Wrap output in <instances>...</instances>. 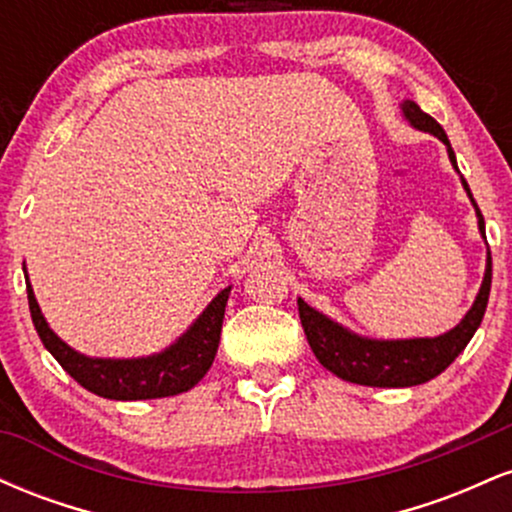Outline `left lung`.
<instances>
[{
	"label": "left lung",
	"instance_id": "left-lung-1",
	"mask_svg": "<svg viewBox=\"0 0 512 512\" xmlns=\"http://www.w3.org/2000/svg\"><path fill=\"white\" fill-rule=\"evenodd\" d=\"M402 113L416 129L436 134V137L448 146V156L452 166L455 163V151L450 149L448 134L443 127L426 115L414 101L402 105ZM464 190L472 199L474 209L479 216V231L484 236V216L474 202L472 192H469L467 182L462 180ZM491 293V252L486 257V274L484 284H481L477 301L472 310L464 315V320L450 332L440 334L436 339H404V342H373V339H361L356 334L346 332L337 322L327 320L325 315L310 308L303 298H298V315H301V325L308 337L310 349L317 361L342 380L356 385L370 387H411L421 385L426 380L436 378L445 368L455 361L457 354H462L464 346L474 337L477 327L481 325V317L486 313V303H489Z\"/></svg>",
	"mask_w": 512,
	"mask_h": 512
}]
</instances>
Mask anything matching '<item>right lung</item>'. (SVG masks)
<instances>
[{"instance_id": "right-lung-1", "label": "right lung", "mask_w": 512, "mask_h": 512, "mask_svg": "<svg viewBox=\"0 0 512 512\" xmlns=\"http://www.w3.org/2000/svg\"><path fill=\"white\" fill-rule=\"evenodd\" d=\"M26 289L33 325L38 330V337L43 339L45 349L57 358V363L81 387H86L93 395L108 399H156L180 395V392L195 387L211 368V363H214L221 339L228 291H231L223 289L209 303V308L199 315V320L187 330V334H182L178 342L163 351V354L113 361V358H88L69 349L45 322L38 301L33 296L31 284Z\"/></svg>"}]
</instances>
